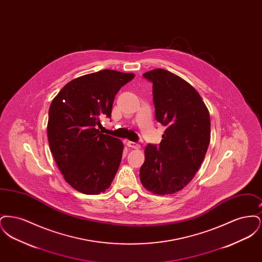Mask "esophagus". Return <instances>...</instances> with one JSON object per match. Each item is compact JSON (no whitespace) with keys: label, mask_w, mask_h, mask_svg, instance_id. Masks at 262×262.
I'll use <instances>...</instances> for the list:
<instances>
[{"label":"esophagus","mask_w":262,"mask_h":262,"mask_svg":"<svg viewBox=\"0 0 262 262\" xmlns=\"http://www.w3.org/2000/svg\"><path fill=\"white\" fill-rule=\"evenodd\" d=\"M126 145L128 147H132V148H135V149H139L140 148V145L137 143V142H134V141H127Z\"/></svg>","instance_id":"1"}]
</instances>
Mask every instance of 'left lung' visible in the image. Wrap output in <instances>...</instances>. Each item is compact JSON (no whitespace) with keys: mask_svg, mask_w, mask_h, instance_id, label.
I'll return each instance as SVG.
<instances>
[{"mask_svg":"<svg viewBox=\"0 0 262 262\" xmlns=\"http://www.w3.org/2000/svg\"><path fill=\"white\" fill-rule=\"evenodd\" d=\"M153 84L155 118L166 126L159 146L145 147L142 186L155 194H172L187 186L204 160L210 142V116L199 92L163 69L143 74Z\"/></svg>","mask_w":262,"mask_h":262,"instance_id":"8db88e82","label":"left lung"}]
</instances>
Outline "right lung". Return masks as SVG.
<instances>
[{"instance_id":"add662e5","label":"right lung","mask_w":262,"mask_h":262,"mask_svg":"<svg viewBox=\"0 0 262 262\" xmlns=\"http://www.w3.org/2000/svg\"><path fill=\"white\" fill-rule=\"evenodd\" d=\"M134 77L113 70L82 75L67 83L51 103V152L67 183L82 193L104 192L119 169L123 142L97 127L102 117L111 118L116 94Z\"/></svg>"}]
</instances>
